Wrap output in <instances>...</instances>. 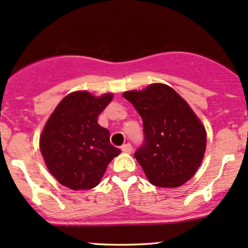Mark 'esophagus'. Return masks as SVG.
Listing matches in <instances>:
<instances>
[{"instance_id":"1","label":"esophagus","mask_w":248,"mask_h":248,"mask_svg":"<svg viewBox=\"0 0 248 248\" xmlns=\"http://www.w3.org/2000/svg\"><path fill=\"white\" fill-rule=\"evenodd\" d=\"M121 149H122V152H124V153H132V151H133V147H132V145H130V143H126V145H124L121 147Z\"/></svg>"}]
</instances>
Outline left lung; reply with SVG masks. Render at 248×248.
I'll return each instance as SVG.
<instances>
[{
    "mask_svg": "<svg viewBox=\"0 0 248 248\" xmlns=\"http://www.w3.org/2000/svg\"><path fill=\"white\" fill-rule=\"evenodd\" d=\"M132 103L143 124V143L134 157L147 179L157 187H179L194 175L206 149L205 127L188 103L166 84L130 91Z\"/></svg>",
    "mask_w": 248,
    "mask_h": 248,
    "instance_id": "obj_1",
    "label": "left lung"
}]
</instances>
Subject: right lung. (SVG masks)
Listing matches in <instances>:
<instances>
[{
	"label": "right lung",
	"mask_w": 248,
	"mask_h": 248,
	"mask_svg": "<svg viewBox=\"0 0 248 248\" xmlns=\"http://www.w3.org/2000/svg\"><path fill=\"white\" fill-rule=\"evenodd\" d=\"M113 94L95 97L88 92L67 95L43 128L40 149L49 172L70 189H91L99 185L120 149L109 142V132L97 124V115Z\"/></svg>",
	"instance_id": "1"
}]
</instances>
